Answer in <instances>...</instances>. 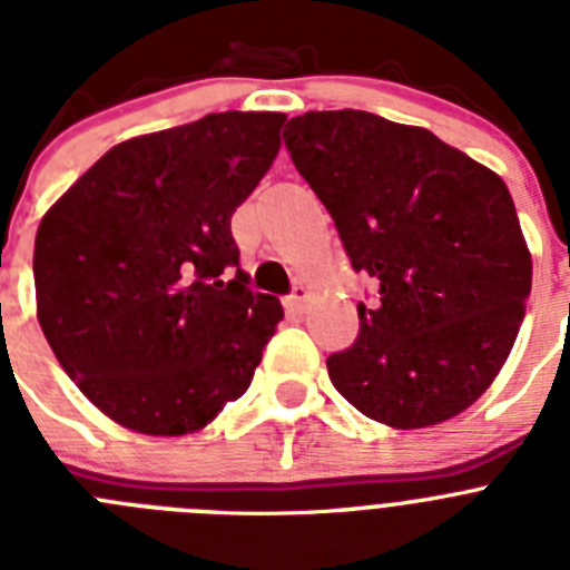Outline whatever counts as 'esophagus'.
<instances>
[{"label": "esophagus", "instance_id": "34e87169", "mask_svg": "<svg viewBox=\"0 0 570 570\" xmlns=\"http://www.w3.org/2000/svg\"><path fill=\"white\" fill-rule=\"evenodd\" d=\"M305 305H308V288H302V285H296L294 294L285 299V311L288 314H305Z\"/></svg>", "mask_w": 570, "mask_h": 570}]
</instances>
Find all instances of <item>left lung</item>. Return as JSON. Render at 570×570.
Here are the masks:
<instances>
[{
    "instance_id": "1",
    "label": "left lung",
    "mask_w": 570,
    "mask_h": 570,
    "mask_svg": "<svg viewBox=\"0 0 570 570\" xmlns=\"http://www.w3.org/2000/svg\"><path fill=\"white\" fill-rule=\"evenodd\" d=\"M354 271L380 285L334 387L391 428L462 414L505 365L531 294V250L505 183L425 128L308 110L285 128Z\"/></svg>"
}]
</instances>
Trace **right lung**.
I'll return each instance as SVG.
<instances>
[{"mask_svg":"<svg viewBox=\"0 0 570 570\" xmlns=\"http://www.w3.org/2000/svg\"><path fill=\"white\" fill-rule=\"evenodd\" d=\"M285 114L225 110L119 142L42 216L37 316L65 374L122 428L183 436L248 391L282 320L239 268L230 216Z\"/></svg>","mask_w":570,"mask_h":570,"instance_id":"obj_1","label":"right lung"}]
</instances>
